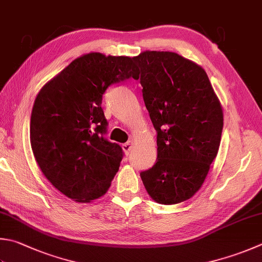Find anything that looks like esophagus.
I'll return each instance as SVG.
<instances>
[{
	"label": "esophagus",
	"instance_id": "obj_1",
	"mask_svg": "<svg viewBox=\"0 0 262 262\" xmlns=\"http://www.w3.org/2000/svg\"><path fill=\"white\" fill-rule=\"evenodd\" d=\"M132 147H133V141H127V142H125V144L122 145L123 151H124L125 154H129L130 150L132 149Z\"/></svg>",
	"mask_w": 262,
	"mask_h": 262
}]
</instances>
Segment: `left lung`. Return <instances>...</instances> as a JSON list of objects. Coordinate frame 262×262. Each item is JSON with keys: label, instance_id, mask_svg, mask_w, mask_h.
Instances as JSON below:
<instances>
[{"label": "left lung", "instance_id": "8db88e82", "mask_svg": "<svg viewBox=\"0 0 262 262\" xmlns=\"http://www.w3.org/2000/svg\"><path fill=\"white\" fill-rule=\"evenodd\" d=\"M133 59L157 131V159L140 173L142 184L157 203H181L200 190L218 154L223 106L205 71L189 59L149 50Z\"/></svg>", "mask_w": 262, "mask_h": 262}]
</instances>
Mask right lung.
I'll return each mask as SVG.
<instances>
[{"mask_svg":"<svg viewBox=\"0 0 262 262\" xmlns=\"http://www.w3.org/2000/svg\"><path fill=\"white\" fill-rule=\"evenodd\" d=\"M138 78L133 58L90 52L42 86L31 116V146L44 177L77 203L107 192L120 167V145L103 138L102 95L111 84Z\"/></svg>","mask_w":262,"mask_h":262,"instance_id":"obj_1","label":"right lung"}]
</instances>
